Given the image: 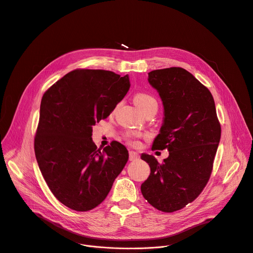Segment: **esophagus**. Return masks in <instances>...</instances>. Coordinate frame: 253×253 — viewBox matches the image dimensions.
<instances>
[{"label":"esophagus","mask_w":253,"mask_h":253,"mask_svg":"<svg viewBox=\"0 0 253 253\" xmlns=\"http://www.w3.org/2000/svg\"><path fill=\"white\" fill-rule=\"evenodd\" d=\"M138 157H139V155H138L137 152H135V151H130V152H129V159H130L131 161L138 159Z\"/></svg>","instance_id":"esophagus-1"}]
</instances>
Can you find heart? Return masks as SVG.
<instances>
[{
	"label": "heart",
	"mask_w": 253,
	"mask_h": 253,
	"mask_svg": "<svg viewBox=\"0 0 253 253\" xmlns=\"http://www.w3.org/2000/svg\"><path fill=\"white\" fill-rule=\"evenodd\" d=\"M134 102L140 110L145 109V108L150 106L157 107L156 99L151 94H148V93H143V92L137 93L134 96Z\"/></svg>",
	"instance_id": "obj_1"
}]
</instances>
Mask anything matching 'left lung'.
Returning <instances> with one entry per match:
<instances>
[{"label": "left lung", "mask_w": 253, "mask_h": 253, "mask_svg": "<svg viewBox=\"0 0 253 253\" xmlns=\"http://www.w3.org/2000/svg\"><path fill=\"white\" fill-rule=\"evenodd\" d=\"M148 82L161 98L164 115L152 149H167L169 156L160 164L152 155H141L151 170L141 192L156 209L174 212L205 187L221 128L210 91L185 69L151 71Z\"/></svg>", "instance_id": "left-lung-1"}]
</instances>
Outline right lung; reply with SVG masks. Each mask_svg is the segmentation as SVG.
I'll return each mask as SVG.
<instances>
[{"label":"right lung","mask_w":253,"mask_h":253,"mask_svg":"<svg viewBox=\"0 0 253 253\" xmlns=\"http://www.w3.org/2000/svg\"><path fill=\"white\" fill-rule=\"evenodd\" d=\"M130 88L129 76L106 70H74L44 94L35 154L55 197L76 211L98 206L126 165L129 153L114 141L102 151L93 126L106 119Z\"/></svg>","instance_id":"right-lung-1"}]
</instances>
